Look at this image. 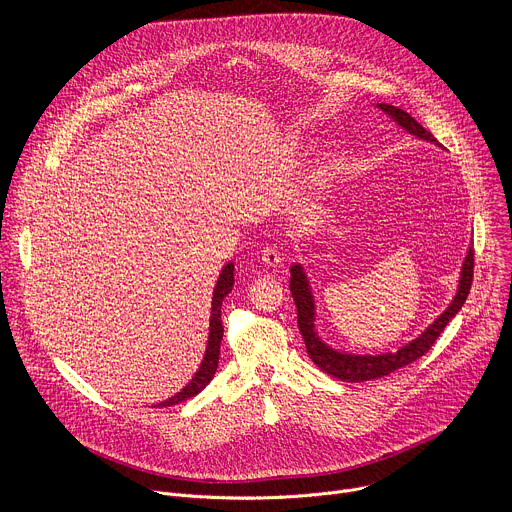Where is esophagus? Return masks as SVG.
<instances>
[{
    "label": "esophagus",
    "instance_id": "obj_1",
    "mask_svg": "<svg viewBox=\"0 0 512 512\" xmlns=\"http://www.w3.org/2000/svg\"><path fill=\"white\" fill-rule=\"evenodd\" d=\"M261 261L267 265V267H277L281 263V251L275 249V247H265L261 251Z\"/></svg>",
    "mask_w": 512,
    "mask_h": 512
}]
</instances>
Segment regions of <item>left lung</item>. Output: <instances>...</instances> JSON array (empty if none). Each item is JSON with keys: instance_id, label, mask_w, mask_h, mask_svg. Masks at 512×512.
Listing matches in <instances>:
<instances>
[{"instance_id": "obj_1", "label": "left lung", "mask_w": 512, "mask_h": 512, "mask_svg": "<svg viewBox=\"0 0 512 512\" xmlns=\"http://www.w3.org/2000/svg\"><path fill=\"white\" fill-rule=\"evenodd\" d=\"M387 115H391L401 127H405L409 133L427 139V141H435L437 139L423 129V125H419L407 111L397 109L393 105H379ZM472 279H474V249L468 251L464 267H462V277H460V285H458V294L454 298V302L450 304V308L437 318L419 338H415L413 342H409L407 346H403L397 352H387L381 356H352V354H340L332 348H328L314 332V300L310 294V287L306 281V275L302 271L300 265L291 267V279H289V289H291V298L296 302L298 308V328L302 332L306 350L312 358V362L320 371H324L326 375L340 379V381H348V383H362V381H373L379 377H385L401 367H407L409 362L421 358L444 332V328L450 324V320L462 310L470 287H472Z\"/></svg>"}]
</instances>
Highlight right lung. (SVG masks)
<instances>
[{
    "label": "right lung",
    "instance_id": "add662e5",
    "mask_svg": "<svg viewBox=\"0 0 512 512\" xmlns=\"http://www.w3.org/2000/svg\"><path fill=\"white\" fill-rule=\"evenodd\" d=\"M233 263H227L221 277L216 281L214 287V296H212V316H210V336H208V346H206V354L204 360L200 364V369L196 373V377L190 381V385H186L178 395H174L172 399L158 403V407H170V405H178L194 395H198L214 377L216 367H218V354H221V340H223V320H221V306L223 300L231 294L235 277H233Z\"/></svg>",
    "mask_w": 512,
    "mask_h": 512
}]
</instances>
